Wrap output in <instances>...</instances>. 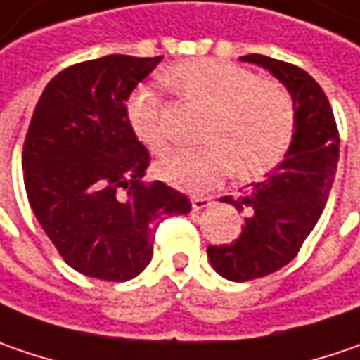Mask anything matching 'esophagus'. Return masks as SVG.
<instances>
[{
    "label": "esophagus",
    "mask_w": 360,
    "mask_h": 360,
    "mask_svg": "<svg viewBox=\"0 0 360 360\" xmlns=\"http://www.w3.org/2000/svg\"><path fill=\"white\" fill-rule=\"evenodd\" d=\"M211 203L213 201H211L210 197H191V207H193V211L207 210Z\"/></svg>",
    "instance_id": "obj_1"
}]
</instances>
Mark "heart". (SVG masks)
Here are the masks:
<instances>
[{
	"label": "heart",
	"instance_id": "obj_1",
	"mask_svg": "<svg viewBox=\"0 0 360 360\" xmlns=\"http://www.w3.org/2000/svg\"><path fill=\"white\" fill-rule=\"evenodd\" d=\"M165 80L197 106L210 110L199 150H173L157 163V175L189 193H203L226 179H258L288 155L296 133V110L288 90L262 82L248 68L215 58L187 60L165 72ZM136 139L153 153L167 149L161 102L139 88L127 101Z\"/></svg>",
	"mask_w": 360,
	"mask_h": 360
}]
</instances>
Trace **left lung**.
Segmentation results:
<instances>
[{"instance_id": "1", "label": "left lung", "mask_w": 360, "mask_h": 360, "mask_svg": "<svg viewBox=\"0 0 360 360\" xmlns=\"http://www.w3.org/2000/svg\"><path fill=\"white\" fill-rule=\"evenodd\" d=\"M240 60L284 84L296 110V133L286 159L266 179L252 183L238 199H219L245 211L238 240L207 248L213 270L231 282L268 276L296 258L330 195L340 143L330 102L310 74L262 54Z\"/></svg>"}]
</instances>
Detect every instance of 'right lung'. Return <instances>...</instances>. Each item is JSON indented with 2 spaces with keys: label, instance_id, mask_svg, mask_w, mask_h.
<instances>
[{
  "label": "right lung",
  "instance_id": "add662e5",
  "mask_svg": "<svg viewBox=\"0 0 360 360\" xmlns=\"http://www.w3.org/2000/svg\"><path fill=\"white\" fill-rule=\"evenodd\" d=\"M161 60L112 54L62 70L27 129L22 167L32 211L66 264L90 278L139 276L159 224L191 211L163 181H141L149 153L127 118L131 92Z\"/></svg>",
  "mask_w": 360,
  "mask_h": 360
}]
</instances>
